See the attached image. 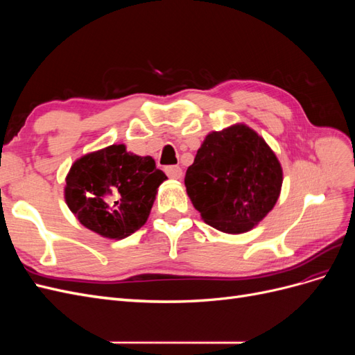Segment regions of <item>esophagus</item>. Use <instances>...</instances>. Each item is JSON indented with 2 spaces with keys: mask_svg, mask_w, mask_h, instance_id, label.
I'll return each instance as SVG.
<instances>
[{
  "mask_svg": "<svg viewBox=\"0 0 355 355\" xmlns=\"http://www.w3.org/2000/svg\"><path fill=\"white\" fill-rule=\"evenodd\" d=\"M164 171H166V175L171 179H180L182 178V168L179 166H166Z\"/></svg>",
  "mask_w": 355,
  "mask_h": 355,
  "instance_id": "obj_1",
  "label": "esophagus"
}]
</instances>
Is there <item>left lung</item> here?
I'll list each match as a JSON object with an SVG mask.
<instances>
[{
	"label": "left lung",
	"mask_w": 355,
	"mask_h": 355,
	"mask_svg": "<svg viewBox=\"0 0 355 355\" xmlns=\"http://www.w3.org/2000/svg\"><path fill=\"white\" fill-rule=\"evenodd\" d=\"M283 171L271 148L245 125L210 133L185 176L201 219L223 232L253 228L275 206Z\"/></svg>",
	"instance_id": "8db88e82"
}]
</instances>
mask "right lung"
Segmentation results:
<instances>
[{
	"instance_id": "obj_1",
	"label": "right lung",
	"mask_w": 355,
	"mask_h": 355,
	"mask_svg": "<svg viewBox=\"0 0 355 355\" xmlns=\"http://www.w3.org/2000/svg\"><path fill=\"white\" fill-rule=\"evenodd\" d=\"M167 176L151 157L112 145L72 164L65 198L78 220L110 239H124L146 222L157 188Z\"/></svg>"
}]
</instances>
